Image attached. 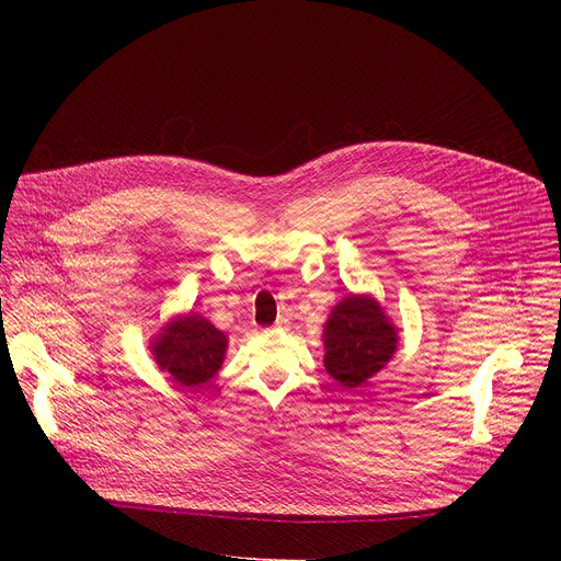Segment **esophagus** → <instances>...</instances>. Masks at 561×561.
Masks as SVG:
<instances>
[{"instance_id": "esophagus-1", "label": "esophagus", "mask_w": 561, "mask_h": 561, "mask_svg": "<svg viewBox=\"0 0 561 561\" xmlns=\"http://www.w3.org/2000/svg\"><path fill=\"white\" fill-rule=\"evenodd\" d=\"M275 330H286L288 328V318H277V322L273 325Z\"/></svg>"}]
</instances>
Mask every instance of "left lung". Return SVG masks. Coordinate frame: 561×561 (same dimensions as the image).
Listing matches in <instances>:
<instances>
[{
	"mask_svg": "<svg viewBox=\"0 0 561 561\" xmlns=\"http://www.w3.org/2000/svg\"><path fill=\"white\" fill-rule=\"evenodd\" d=\"M396 330L373 298L347 296L325 325V368L343 387H362L396 352Z\"/></svg>",
	"mask_w": 561,
	"mask_h": 561,
	"instance_id": "1",
	"label": "left lung"
}]
</instances>
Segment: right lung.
I'll use <instances>...</instances> for the list:
<instances>
[{
    "label": "right lung",
    "instance_id": "1",
    "mask_svg": "<svg viewBox=\"0 0 561 561\" xmlns=\"http://www.w3.org/2000/svg\"><path fill=\"white\" fill-rule=\"evenodd\" d=\"M152 350L161 370H168L182 387L195 389L218 373L225 359L227 336L209 320L188 313L170 322Z\"/></svg>",
    "mask_w": 561,
    "mask_h": 561
}]
</instances>
